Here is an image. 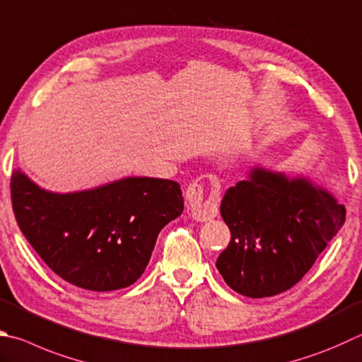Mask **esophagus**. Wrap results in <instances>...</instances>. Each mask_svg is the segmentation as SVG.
Listing matches in <instances>:
<instances>
[{
  "mask_svg": "<svg viewBox=\"0 0 362 362\" xmlns=\"http://www.w3.org/2000/svg\"><path fill=\"white\" fill-rule=\"evenodd\" d=\"M187 210L194 220L207 221L215 218L220 212V189H214V193L206 199L204 198V187L198 182H192L187 188L185 194Z\"/></svg>",
  "mask_w": 362,
  "mask_h": 362,
  "instance_id": "obj_1",
  "label": "esophagus"
}]
</instances>
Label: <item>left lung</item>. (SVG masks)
Here are the masks:
<instances>
[{"label":"left lung","mask_w":362,"mask_h":362,"mask_svg":"<svg viewBox=\"0 0 362 362\" xmlns=\"http://www.w3.org/2000/svg\"><path fill=\"white\" fill-rule=\"evenodd\" d=\"M220 212L231 240L216 269L235 293L255 299L298 284L345 221V207L326 189L261 168L228 189Z\"/></svg>","instance_id":"left-lung-1"}]
</instances>
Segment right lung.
I'll use <instances>...</instances> for the list:
<instances>
[{
    "mask_svg": "<svg viewBox=\"0 0 362 362\" xmlns=\"http://www.w3.org/2000/svg\"><path fill=\"white\" fill-rule=\"evenodd\" d=\"M11 199L18 228L45 264L90 291L133 285L161 229L183 212L179 183L152 177L58 194L14 170Z\"/></svg>",
    "mask_w": 362,
    "mask_h": 362,
    "instance_id": "1",
    "label": "right lung"
}]
</instances>
